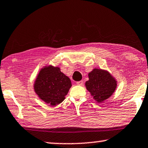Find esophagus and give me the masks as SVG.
<instances>
[{"label": "esophagus", "instance_id": "obj_1", "mask_svg": "<svg viewBox=\"0 0 148 148\" xmlns=\"http://www.w3.org/2000/svg\"><path fill=\"white\" fill-rule=\"evenodd\" d=\"M83 84H84V82H83V81H82V80L79 81V82H76V84H77V85H79V86H82V85H83Z\"/></svg>", "mask_w": 148, "mask_h": 148}]
</instances>
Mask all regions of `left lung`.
Returning a JSON list of instances; mask_svg holds the SVG:
<instances>
[{"label":"left lung","mask_w":148,"mask_h":148,"mask_svg":"<svg viewBox=\"0 0 148 148\" xmlns=\"http://www.w3.org/2000/svg\"><path fill=\"white\" fill-rule=\"evenodd\" d=\"M88 78L86 88L99 103L109 99L116 90V79L106 70L95 68L89 72Z\"/></svg>","instance_id":"obj_1"}]
</instances>
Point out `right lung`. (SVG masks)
Here are the masks:
<instances>
[{
    "instance_id": "1",
    "label": "right lung",
    "mask_w": 148,
    "mask_h": 148,
    "mask_svg": "<svg viewBox=\"0 0 148 148\" xmlns=\"http://www.w3.org/2000/svg\"><path fill=\"white\" fill-rule=\"evenodd\" d=\"M72 83L58 66L46 65L41 68L35 79V92L45 103L55 106L64 100Z\"/></svg>"
}]
</instances>
